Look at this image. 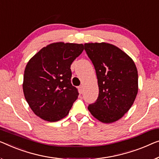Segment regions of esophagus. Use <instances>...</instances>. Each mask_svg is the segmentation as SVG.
<instances>
[{
  "instance_id": "esophagus-1",
  "label": "esophagus",
  "mask_w": 159,
  "mask_h": 159,
  "mask_svg": "<svg viewBox=\"0 0 159 159\" xmlns=\"http://www.w3.org/2000/svg\"><path fill=\"white\" fill-rule=\"evenodd\" d=\"M79 89L80 93H83V92H84V86H80L79 88Z\"/></svg>"
}]
</instances>
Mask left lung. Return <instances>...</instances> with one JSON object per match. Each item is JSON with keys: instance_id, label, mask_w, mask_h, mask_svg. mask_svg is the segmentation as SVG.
<instances>
[{"instance_id": "8db88e82", "label": "left lung", "mask_w": 159, "mask_h": 159, "mask_svg": "<svg viewBox=\"0 0 159 159\" xmlns=\"http://www.w3.org/2000/svg\"><path fill=\"white\" fill-rule=\"evenodd\" d=\"M84 48L96 70L98 97L88 109L101 122L111 124L127 113L138 93V71L133 59L114 45L89 43Z\"/></svg>"}]
</instances>
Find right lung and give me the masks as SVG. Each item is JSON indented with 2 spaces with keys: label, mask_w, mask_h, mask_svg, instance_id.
<instances>
[{
  "label": "right lung",
  "mask_w": 159,
  "mask_h": 159,
  "mask_svg": "<svg viewBox=\"0 0 159 159\" xmlns=\"http://www.w3.org/2000/svg\"><path fill=\"white\" fill-rule=\"evenodd\" d=\"M84 51V45L57 42L41 48L28 61L23 90L35 115L55 122L68 114L79 92L70 83L73 61Z\"/></svg>",
  "instance_id": "obj_1"
}]
</instances>
